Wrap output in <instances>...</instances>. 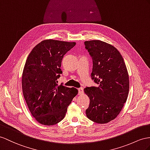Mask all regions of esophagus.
Here are the masks:
<instances>
[{
  "label": "esophagus",
  "mask_w": 150,
  "mask_h": 150,
  "mask_svg": "<svg viewBox=\"0 0 150 150\" xmlns=\"http://www.w3.org/2000/svg\"><path fill=\"white\" fill-rule=\"evenodd\" d=\"M78 91H79V95H81V94H83V89L82 87L79 88V89H78Z\"/></svg>",
  "instance_id": "obj_1"
}]
</instances>
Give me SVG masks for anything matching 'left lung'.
Returning <instances> with one entry per match:
<instances>
[{
  "mask_svg": "<svg viewBox=\"0 0 150 150\" xmlns=\"http://www.w3.org/2000/svg\"><path fill=\"white\" fill-rule=\"evenodd\" d=\"M85 47L93 59L91 79L97 86L86 87L90 99L87 118L106 124L116 118L127 99L129 74L120 53L113 45L99 40L86 41Z\"/></svg>",
  "mask_w": 150,
  "mask_h": 150,
  "instance_id": "obj_1",
  "label": "left lung"
}]
</instances>
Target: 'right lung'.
Here are the masks:
<instances>
[{
    "label": "right lung",
    "instance_id": "right-lung-1",
    "mask_svg": "<svg viewBox=\"0 0 150 150\" xmlns=\"http://www.w3.org/2000/svg\"><path fill=\"white\" fill-rule=\"evenodd\" d=\"M75 42L52 39L38 44L28 55L22 75L24 98L32 116L44 125H55L65 117L78 94L74 87L58 86L61 61Z\"/></svg>",
    "mask_w": 150,
    "mask_h": 150
}]
</instances>
